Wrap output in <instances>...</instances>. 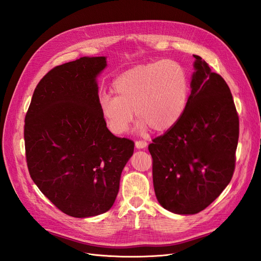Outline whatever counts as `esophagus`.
<instances>
[{"mask_svg":"<svg viewBox=\"0 0 261 261\" xmlns=\"http://www.w3.org/2000/svg\"><path fill=\"white\" fill-rule=\"evenodd\" d=\"M135 145H136V147L138 149H143V148L147 147V143H146V141H144V140H137L136 143H135Z\"/></svg>","mask_w":261,"mask_h":261,"instance_id":"1","label":"esophagus"}]
</instances>
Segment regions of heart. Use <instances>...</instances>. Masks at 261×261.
Instances as JSON below:
<instances>
[{
    "label": "heart",
    "instance_id": "obj_1",
    "mask_svg": "<svg viewBox=\"0 0 261 261\" xmlns=\"http://www.w3.org/2000/svg\"><path fill=\"white\" fill-rule=\"evenodd\" d=\"M116 96L101 94L99 106L109 129L121 135L134 113L153 130L165 132L183 115L189 96L188 76L178 63L162 60L126 70L113 83Z\"/></svg>",
    "mask_w": 261,
    "mask_h": 261
}]
</instances>
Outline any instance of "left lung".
<instances>
[{
	"label": "left lung",
	"instance_id": "obj_1",
	"mask_svg": "<svg viewBox=\"0 0 261 261\" xmlns=\"http://www.w3.org/2000/svg\"><path fill=\"white\" fill-rule=\"evenodd\" d=\"M192 92L179 121L148 146L161 206L195 215L215 201L235 170L240 120L225 81L198 55Z\"/></svg>",
	"mask_w": 261,
	"mask_h": 261
}]
</instances>
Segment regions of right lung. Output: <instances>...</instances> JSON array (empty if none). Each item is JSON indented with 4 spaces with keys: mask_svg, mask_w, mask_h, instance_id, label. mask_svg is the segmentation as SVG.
Instances as JSON below:
<instances>
[{
    "mask_svg": "<svg viewBox=\"0 0 261 261\" xmlns=\"http://www.w3.org/2000/svg\"><path fill=\"white\" fill-rule=\"evenodd\" d=\"M105 57L53 67L39 82L25 116L30 177L55 207L75 218L107 212L120 188L134 141L107 127L96 77Z\"/></svg>",
    "mask_w": 261,
    "mask_h": 261,
    "instance_id": "right-lung-1",
    "label": "right lung"
}]
</instances>
